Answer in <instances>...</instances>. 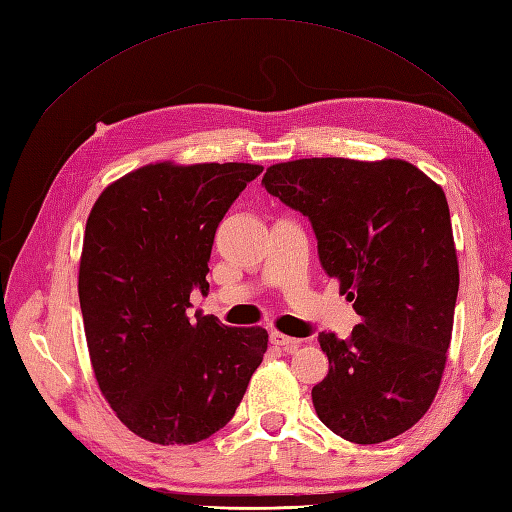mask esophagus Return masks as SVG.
Wrapping results in <instances>:
<instances>
[{
  "label": "esophagus",
  "mask_w": 512,
  "mask_h": 512,
  "mask_svg": "<svg viewBox=\"0 0 512 512\" xmlns=\"http://www.w3.org/2000/svg\"><path fill=\"white\" fill-rule=\"evenodd\" d=\"M271 343L276 345V347H282L284 352H295L297 347H299V339H293V336H286V334H282V332H271Z\"/></svg>",
  "instance_id": "esophagus-1"
}]
</instances>
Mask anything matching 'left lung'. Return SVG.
<instances>
[{
	"instance_id": "left-lung-1",
	"label": "left lung",
	"mask_w": 512,
	"mask_h": 512,
	"mask_svg": "<svg viewBox=\"0 0 512 512\" xmlns=\"http://www.w3.org/2000/svg\"><path fill=\"white\" fill-rule=\"evenodd\" d=\"M263 184L313 223L323 271L360 315L347 339L319 334V419L360 445L413 428L439 391L458 295L443 189L400 158L280 162Z\"/></svg>"
}]
</instances>
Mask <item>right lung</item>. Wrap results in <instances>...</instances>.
<instances>
[{"label":"right lung","mask_w":512,"mask_h":512,"mask_svg":"<svg viewBox=\"0 0 512 512\" xmlns=\"http://www.w3.org/2000/svg\"><path fill=\"white\" fill-rule=\"evenodd\" d=\"M263 167L156 162L102 191L86 219L78 293L99 391L123 426L158 445L208 439L263 363L265 328L186 315L208 293L223 215Z\"/></svg>","instance_id":"right-lung-1"}]
</instances>
